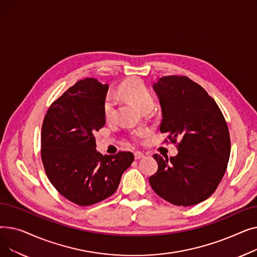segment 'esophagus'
Wrapping results in <instances>:
<instances>
[{"label": "esophagus", "mask_w": 257, "mask_h": 257, "mask_svg": "<svg viewBox=\"0 0 257 257\" xmlns=\"http://www.w3.org/2000/svg\"><path fill=\"white\" fill-rule=\"evenodd\" d=\"M144 157H145L144 153H142V152H140V151H137L136 153H134V158H136L137 160L142 159V158H144Z\"/></svg>", "instance_id": "34e87169"}]
</instances>
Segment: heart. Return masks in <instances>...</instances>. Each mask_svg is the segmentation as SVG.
I'll list each match as a JSON object with an SVG mask.
<instances>
[{
    "label": "heart",
    "instance_id": "b5f03b06",
    "mask_svg": "<svg viewBox=\"0 0 257 257\" xmlns=\"http://www.w3.org/2000/svg\"><path fill=\"white\" fill-rule=\"evenodd\" d=\"M120 97L128 100L133 105H136L143 112L146 110H151L154 106V97L151 90L143 82L141 79L132 78L127 80L125 83L121 84L118 90ZM116 105V97L113 93H108L105 97L103 103V114L107 120H110L114 116ZM149 133V130L145 127L136 129L130 132V138L133 141H139L146 137Z\"/></svg>",
    "mask_w": 257,
    "mask_h": 257
}]
</instances>
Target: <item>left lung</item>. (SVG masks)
<instances>
[{
  "instance_id": "left-lung-1",
  "label": "left lung",
  "mask_w": 257,
  "mask_h": 257,
  "mask_svg": "<svg viewBox=\"0 0 257 257\" xmlns=\"http://www.w3.org/2000/svg\"><path fill=\"white\" fill-rule=\"evenodd\" d=\"M153 88L163 111L159 130L169 133L178 154L153 155L158 170L150 185L174 205H196L217 190L227 169L230 137L225 117L206 90L186 76H165Z\"/></svg>"
}]
</instances>
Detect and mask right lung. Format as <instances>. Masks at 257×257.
<instances>
[{
	"label": "right lung",
	"instance_id": "obj_1",
	"mask_svg": "<svg viewBox=\"0 0 257 257\" xmlns=\"http://www.w3.org/2000/svg\"><path fill=\"white\" fill-rule=\"evenodd\" d=\"M108 85L97 79L79 80L54 101L42 127V155L47 177L57 192L79 206L114 194L133 163L131 152H97L94 133L104 127L103 103Z\"/></svg>",
	"mask_w": 257,
	"mask_h": 257
}]
</instances>
